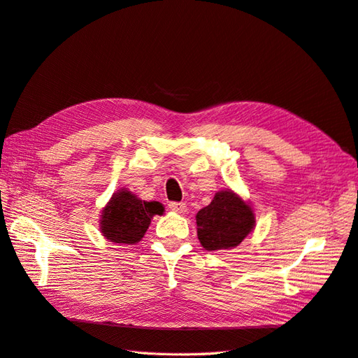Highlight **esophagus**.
Instances as JSON below:
<instances>
[{
    "instance_id": "34e87169",
    "label": "esophagus",
    "mask_w": 358,
    "mask_h": 358,
    "mask_svg": "<svg viewBox=\"0 0 358 358\" xmlns=\"http://www.w3.org/2000/svg\"><path fill=\"white\" fill-rule=\"evenodd\" d=\"M169 209L171 212H176V213H183L187 212V204L185 203H178V201H173L169 204Z\"/></svg>"
}]
</instances>
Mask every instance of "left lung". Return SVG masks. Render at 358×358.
<instances>
[{
  "label": "left lung",
  "instance_id": "1",
  "mask_svg": "<svg viewBox=\"0 0 358 358\" xmlns=\"http://www.w3.org/2000/svg\"><path fill=\"white\" fill-rule=\"evenodd\" d=\"M196 221L199 241L206 251H222L239 246L254 231L255 215L251 204L227 188L199 210Z\"/></svg>",
  "mask_w": 358,
  "mask_h": 358
}]
</instances>
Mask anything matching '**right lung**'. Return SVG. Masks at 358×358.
<instances>
[{"instance_id": "right-lung-1", "label": "right lung", "mask_w": 358, "mask_h": 358, "mask_svg": "<svg viewBox=\"0 0 358 358\" xmlns=\"http://www.w3.org/2000/svg\"><path fill=\"white\" fill-rule=\"evenodd\" d=\"M164 213L159 201H145L121 188L112 194L100 215V231L109 242L136 245L143 239L150 220Z\"/></svg>"}]
</instances>
